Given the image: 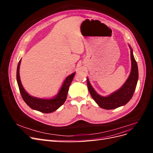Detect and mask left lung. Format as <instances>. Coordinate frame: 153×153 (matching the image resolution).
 Returning a JSON list of instances; mask_svg holds the SVG:
<instances>
[{
	"mask_svg": "<svg viewBox=\"0 0 153 153\" xmlns=\"http://www.w3.org/2000/svg\"><path fill=\"white\" fill-rule=\"evenodd\" d=\"M131 69L129 76L123 85L113 93L108 96H102L98 94L92 87L89 80L87 78V84L88 89L92 98L95 101L101 108L106 110L117 108L119 106L126 105L130 100L135 91L136 86L138 79V70L137 63L134 58L133 50L130 46Z\"/></svg>",
	"mask_w": 153,
	"mask_h": 153,
	"instance_id": "obj_1",
	"label": "left lung"
}]
</instances>
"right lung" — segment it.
Returning a JSON list of instances; mask_svg holds the SVG:
<instances>
[{"label":"right lung","mask_w":153,"mask_h":153,"mask_svg":"<svg viewBox=\"0 0 153 153\" xmlns=\"http://www.w3.org/2000/svg\"><path fill=\"white\" fill-rule=\"evenodd\" d=\"M20 62L21 60L18 62L17 66L16 80L18 87H19L21 96L26 104L32 109L38 110L39 112L45 114L53 112L54 111L57 110L60 106H62L66 100L69 87L71 84L73 77L75 75V73H73L66 77V79L64 80L62 85L59 92H58L57 95L51 99L38 98L29 95L25 91L24 87H23L20 80L19 73Z\"/></svg>","instance_id":"add662e5"}]
</instances>
